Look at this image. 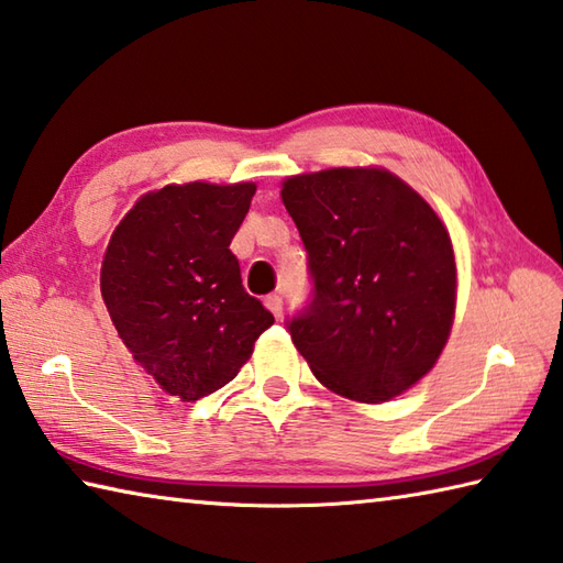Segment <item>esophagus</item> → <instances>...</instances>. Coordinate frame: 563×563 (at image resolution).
Returning <instances> with one entry per match:
<instances>
[{"label": "esophagus", "mask_w": 563, "mask_h": 563, "mask_svg": "<svg viewBox=\"0 0 563 563\" xmlns=\"http://www.w3.org/2000/svg\"><path fill=\"white\" fill-rule=\"evenodd\" d=\"M266 307L273 312L275 319L283 317V297L280 295H268L266 297Z\"/></svg>", "instance_id": "esophagus-1"}]
</instances>
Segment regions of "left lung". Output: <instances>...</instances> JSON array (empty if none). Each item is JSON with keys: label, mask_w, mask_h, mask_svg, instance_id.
I'll use <instances>...</instances> for the list:
<instances>
[{"label": "left lung", "mask_w": 563, "mask_h": 563, "mask_svg": "<svg viewBox=\"0 0 563 563\" xmlns=\"http://www.w3.org/2000/svg\"><path fill=\"white\" fill-rule=\"evenodd\" d=\"M280 200L314 300L290 322L314 378L354 402L398 398L437 366L456 314V256L424 197L378 165L290 175Z\"/></svg>", "instance_id": "obj_1"}]
</instances>
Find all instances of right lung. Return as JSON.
<instances>
[{
  "instance_id": "add662e5",
  "label": "right lung",
  "mask_w": 563,
  "mask_h": 563,
  "mask_svg": "<svg viewBox=\"0 0 563 563\" xmlns=\"http://www.w3.org/2000/svg\"><path fill=\"white\" fill-rule=\"evenodd\" d=\"M256 183H170L141 195L109 239L99 290L131 358L195 402L236 378L273 314L241 285L231 239Z\"/></svg>"
}]
</instances>
